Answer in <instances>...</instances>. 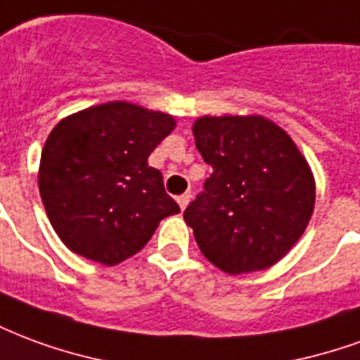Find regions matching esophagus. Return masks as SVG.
Returning a JSON list of instances; mask_svg holds the SVG:
<instances>
[{
    "mask_svg": "<svg viewBox=\"0 0 360 360\" xmlns=\"http://www.w3.org/2000/svg\"><path fill=\"white\" fill-rule=\"evenodd\" d=\"M188 202H191V193H185V195L177 196V204H179L181 210H185L188 206Z\"/></svg>",
    "mask_w": 360,
    "mask_h": 360,
    "instance_id": "34e87169",
    "label": "esophagus"
}]
</instances>
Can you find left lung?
<instances>
[{"label":"left lung","mask_w":360,"mask_h":360,"mask_svg":"<svg viewBox=\"0 0 360 360\" xmlns=\"http://www.w3.org/2000/svg\"><path fill=\"white\" fill-rule=\"evenodd\" d=\"M193 134L214 173L183 218L229 276L270 268L309 226L316 183L293 139L262 115H202Z\"/></svg>","instance_id":"left-lung-1"}]
</instances>
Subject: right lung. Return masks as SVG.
Instances as JSON below:
<instances>
[{
  "instance_id": "1",
  "label": "right lung",
  "mask_w": 360,
  "mask_h": 360,
  "mask_svg": "<svg viewBox=\"0 0 360 360\" xmlns=\"http://www.w3.org/2000/svg\"><path fill=\"white\" fill-rule=\"evenodd\" d=\"M175 117L131 102L100 103L51 129L38 169L50 224L75 255L115 266L150 241L160 221L179 214L148 156Z\"/></svg>"
}]
</instances>
